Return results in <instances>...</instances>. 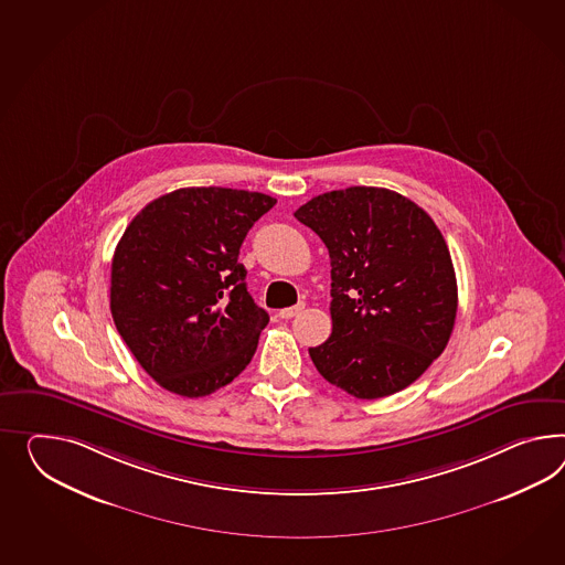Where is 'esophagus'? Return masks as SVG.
<instances>
[{"instance_id":"1","label":"esophagus","mask_w":565,"mask_h":565,"mask_svg":"<svg viewBox=\"0 0 565 565\" xmlns=\"http://www.w3.org/2000/svg\"><path fill=\"white\" fill-rule=\"evenodd\" d=\"M303 309H305L303 303L292 305V307H287V309H280V311H278V318H282V319L295 318V316H299V313H301V311H303Z\"/></svg>"}]
</instances>
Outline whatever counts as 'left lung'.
I'll list each match as a JSON object with an SVG mask.
<instances>
[{"label": "left lung", "instance_id": "left-lung-1", "mask_svg": "<svg viewBox=\"0 0 565 565\" xmlns=\"http://www.w3.org/2000/svg\"><path fill=\"white\" fill-rule=\"evenodd\" d=\"M332 264V335L309 356L359 399L405 390L449 344L457 278L430 215L402 194L350 186L295 211Z\"/></svg>", "mask_w": 565, "mask_h": 565}]
</instances>
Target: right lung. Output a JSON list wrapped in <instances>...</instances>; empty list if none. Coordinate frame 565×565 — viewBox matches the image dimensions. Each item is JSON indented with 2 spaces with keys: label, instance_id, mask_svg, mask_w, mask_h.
I'll return each mask as SVG.
<instances>
[{
  "label": "right lung",
  "instance_id": "obj_1",
  "mask_svg": "<svg viewBox=\"0 0 565 565\" xmlns=\"http://www.w3.org/2000/svg\"><path fill=\"white\" fill-rule=\"evenodd\" d=\"M276 199L180 189L151 201L113 258L110 311L132 356L163 390L204 397L246 369L268 313L247 292L239 247Z\"/></svg>",
  "mask_w": 565,
  "mask_h": 565
}]
</instances>
